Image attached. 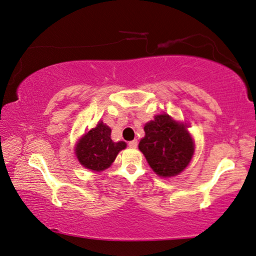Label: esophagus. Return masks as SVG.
Returning a JSON list of instances; mask_svg holds the SVG:
<instances>
[{"label":"esophagus","mask_w":256,"mask_h":256,"mask_svg":"<svg viewBox=\"0 0 256 256\" xmlns=\"http://www.w3.org/2000/svg\"><path fill=\"white\" fill-rule=\"evenodd\" d=\"M137 144H138V142H137V140H130L128 143V145H129V148H135L136 146H137Z\"/></svg>","instance_id":"obj_1"}]
</instances>
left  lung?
<instances>
[{
  "label": "left lung",
  "mask_w": 256,
  "mask_h": 256,
  "mask_svg": "<svg viewBox=\"0 0 256 256\" xmlns=\"http://www.w3.org/2000/svg\"><path fill=\"white\" fill-rule=\"evenodd\" d=\"M138 148L153 172L162 178L180 174L190 162L194 145L190 134L168 114L154 116L144 127Z\"/></svg>",
  "instance_id": "left-lung-1"
}]
</instances>
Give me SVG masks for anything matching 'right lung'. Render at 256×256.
Wrapping results in <instances>:
<instances>
[{
  "label": "right lung",
  "instance_id": "obj_1",
  "mask_svg": "<svg viewBox=\"0 0 256 256\" xmlns=\"http://www.w3.org/2000/svg\"><path fill=\"white\" fill-rule=\"evenodd\" d=\"M124 148V142L114 143L111 140V128L100 121L96 128H92L78 140L76 153L82 166L100 172L111 166L118 153Z\"/></svg>",
  "mask_w": 256,
  "mask_h": 256
}]
</instances>
